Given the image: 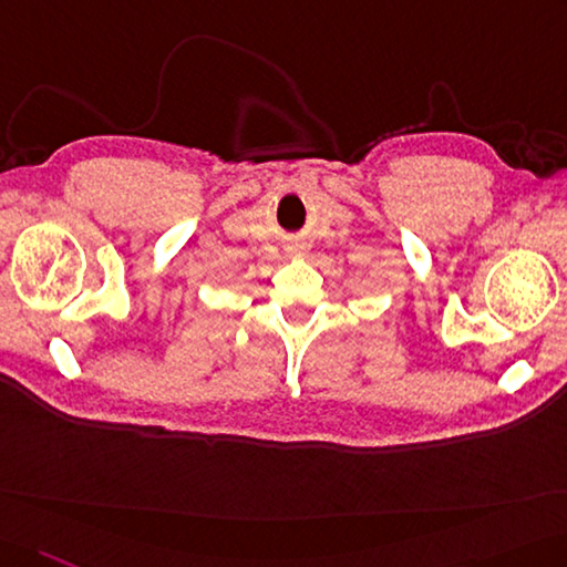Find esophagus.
I'll return each instance as SVG.
<instances>
[{
	"label": "esophagus",
	"instance_id": "esophagus-1",
	"mask_svg": "<svg viewBox=\"0 0 567 567\" xmlns=\"http://www.w3.org/2000/svg\"><path fill=\"white\" fill-rule=\"evenodd\" d=\"M292 250H295V255H302V246H295Z\"/></svg>",
	"mask_w": 567,
	"mask_h": 567
}]
</instances>
